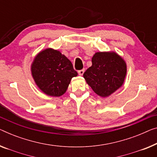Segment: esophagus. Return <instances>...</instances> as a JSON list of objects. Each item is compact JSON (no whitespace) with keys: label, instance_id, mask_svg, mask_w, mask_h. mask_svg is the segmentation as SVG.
I'll return each instance as SVG.
<instances>
[{"label":"esophagus","instance_id":"34e87169","mask_svg":"<svg viewBox=\"0 0 157 157\" xmlns=\"http://www.w3.org/2000/svg\"><path fill=\"white\" fill-rule=\"evenodd\" d=\"M84 72H85V69H82L80 71H78V74L79 75H83Z\"/></svg>","mask_w":157,"mask_h":157}]
</instances>
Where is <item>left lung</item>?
Returning <instances> with one entry per match:
<instances>
[{"label": "left lung", "instance_id": "left-lung-1", "mask_svg": "<svg viewBox=\"0 0 157 157\" xmlns=\"http://www.w3.org/2000/svg\"><path fill=\"white\" fill-rule=\"evenodd\" d=\"M92 66L83 76L94 92L108 97L121 86L126 75V64L113 52H98L92 58Z\"/></svg>", "mask_w": 157, "mask_h": 157}]
</instances>
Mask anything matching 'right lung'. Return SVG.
Segmentation results:
<instances>
[{"mask_svg":"<svg viewBox=\"0 0 157 157\" xmlns=\"http://www.w3.org/2000/svg\"><path fill=\"white\" fill-rule=\"evenodd\" d=\"M32 73L35 82L49 96L60 97L66 92L71 79L78 75L72 63L60 51L47 48L34 58Z\"/></svg>","mask_w":157,"mask_h":157,"instance_id":"add662e5","label":"right lung"}]
</instances>
